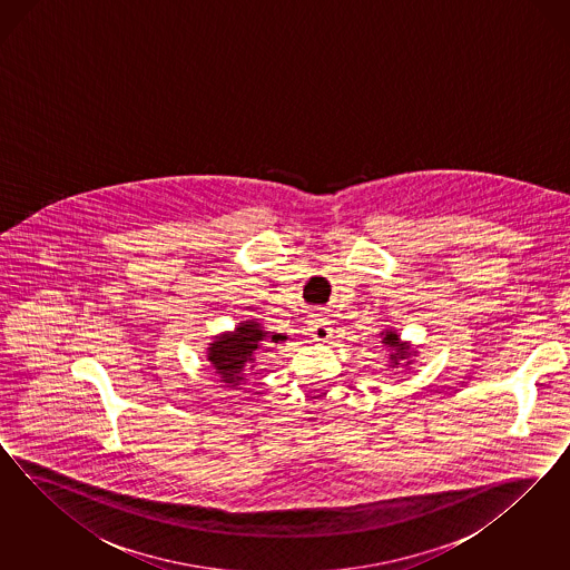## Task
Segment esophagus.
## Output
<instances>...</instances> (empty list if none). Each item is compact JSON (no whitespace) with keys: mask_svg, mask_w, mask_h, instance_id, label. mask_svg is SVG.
I'll return each instance as SVG.
<instances>
[{"mask_svg":"<svg viewBox=\"0 0 570 570\" xmlns=\"http://www.w3.org/2000/svg\"><path fill=\"white\" fill-rule=\"evenodd\" d=\"M309 324L313 341H317V343H330V341H332V332H334V330L330 326L328 320H324V317H313Z\"/></svg>","mask_w":570,"mask_h":570,"instance_id":"34e87169","label":"esophagus"}]
</instances>
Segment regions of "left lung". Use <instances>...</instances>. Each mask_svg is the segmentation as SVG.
<instances>
[{"label":"left lung","instance_id":"obj_1","mask_svg":"<svg viewBox=\"0 0 570 570\" xmlns=\"http://www.w3.org/2000/svg\"><path fill=\"white\" fill-rule=\"evenodd\" d=\"M380 334H382V345L391 348V355H389L391 367H401V365H410L412 363V355H415V351H410V345L399 338L395 330H384Z\"/></svg>","mask_w":570,"mask_h":570}]
</instances>
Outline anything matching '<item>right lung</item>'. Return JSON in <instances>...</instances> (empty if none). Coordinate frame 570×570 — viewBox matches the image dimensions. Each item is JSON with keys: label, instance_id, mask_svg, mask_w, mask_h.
<instances>
[{"label": "right lung", "instance_id": "obj_1", "mask_svg": "<svg viewBox=\"0 0 570 570\" xmlns=\"http://www.w3.org/2000/svg\"><path fill=\"white\" fill-rule=\"evenodd\" d=\"M279 341H286V336L267 332L257 320H246L234 332L215 336V341L208 346L207 360L217 370L215 374H219L222 382L227 386H238L246 382V367H255V351L263 343Z\"/></svg>", "mask_w": 570, "mask_h": 570}]
</instances>
